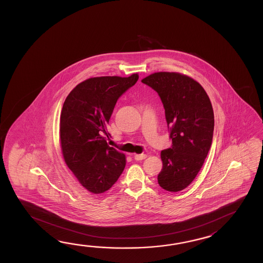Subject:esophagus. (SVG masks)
Instances as JSON below:
<instances>
[{"label": "esophagus", "mask_w": 263, "mask_h": 263, "mask_svg": "<svg viewBox=\"0 0 263 263\" xmlns=\"http://www.w3.org/2000/svg\"><path fill=\"white\" fill-rule=\"evenodd\" d=\"M145 158H146L145 154H135L134 155V160H136V161H142Z\"/></svg>", "instance_id": "34e87169"}]
</instances>
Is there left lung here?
I'll use <instances>...</instances> for the list:
<instances>
[{
  "label": "left lung",
  "mask_w": 263,
  "mask_h": 263,
  "mask_svg": "<svg viewBox=\"0 0 263 263\" xmlns=\"http://www.w3.org/2000/svg\"><path fill=\"white\" fill-rule=\"evenodd\" d=\"M155 90L165 111L172 145L161 152L158 183L179 192L195 179L213 142L214 115L206 91L194 79L176 72H157L142 80Z\"/></svg>",
  "instance_id": "left-lung-1"
}]
</instances>
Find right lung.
Wrapping results in <instances>:
<instances>
[{"label": "right lung", "mask_w": 263, "mask_h": 263, "mask_svg": "<svg viewBox=\"0 0 263 263\" xmlns=\"http://www.w3.org/2000/svg\"><path fill=\"white\" fill-rule=\"evenodd\" d=\"M127 78L96 77L79 84L62 108L60 140L68 168L92 194H102L117 182L126 165L123 153L109 146L107 125L118 99L135 84Z\"/></svg>", "instance_id": "add662e5"}]
</instances>
